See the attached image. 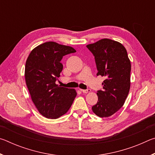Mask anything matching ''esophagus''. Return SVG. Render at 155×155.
Segmentation results:
<instances>
[{
    "instance_id": "esophagus-1",
    "label": "esophagus",
    "mask_w": 155,
    "mask_h": 155,
    "mask_svg": "<svg viewBox=\"0 0 155 155\" xmlns=\"http://www.w3.org/2000/svg\"><path fill=\"white\" fill-rule=\"evenodd\" d=\"M81 91L84 94H87V93L90 92L91 90H90V89H87V90H81Z\"/></svg>"
}]
</instances>
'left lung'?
Returning <instances> with one entry per match:
<instances>
[{
  "label": "left lung",
  "mask_w": 155,
  "mask_h": 155,
  "mask_svg": "<svg viewBox=\"0 0 155 155\" xmlns=\"http://www.w3.org/2000/svg\"><path fill=\"white\" fill-rule=\"evenodd\" d=\"M94 56L97 76L104 77L103 90L92 111L100 117H109L124 105L130 86L131 65L127 51L118 41L102 39L86 46Z\"/></svg>",
  "instance_id": "obj_1"
}]
</instances>
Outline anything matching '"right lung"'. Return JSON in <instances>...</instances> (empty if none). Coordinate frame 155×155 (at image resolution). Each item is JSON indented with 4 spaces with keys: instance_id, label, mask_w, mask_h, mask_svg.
Listing matches in <instances>:
<instances>
[{
    "instance_id": "1",
    "label": "right lung",
    "mask_w": 155,
    "mask_h": 155,
    "mask_svg": "<svg viewBox=\"0 0 155 155\" xmlns=\"http://www.w3.org/2000/svg\"><path fill=\"white\" fill-rule=\"evenodd\" d=\"M72 47L48 41L35 47L25 64V81L36 108L43 116L57 119L66 114L77 91L55 83L63 70V57L73 53Z\"/></svg>"
}]
</instances>
